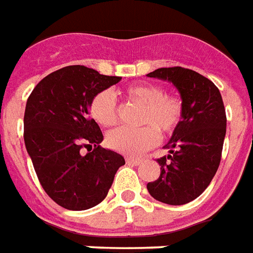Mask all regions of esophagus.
<instances>
[{"label":"esophagus","mask_w":253,"mask_h":253,"mask_svg":"<svg viewBox=\"0 0 253 253\" xmlns=\"http://www.w3.org/2000/svg\"><path fill=\"white\" fill-rule=\"evenodd\" d=\"M142 158H134V157H127L126 162L130 165H139L142 164Z\"/></svg>","instance_id":"34e87169"}]
</instances>
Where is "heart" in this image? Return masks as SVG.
<instances>
[{
  "label": "heart",
  "mask_w": 253,
  "mask_h": 253,
  "mask_svg": "<svg viewBox=\"0 0 253 253\" xmlns=\"http://www.w3.org/2000/svg\"><path fill=\"white\" fill-rule=\"evenodd\" d=\"M125 96L128 102L143 104L139 125L143 127L118 128L107 135V145L114 151L126 155H138L158 145L161 136H171L185 117V100L179 93L165 92L160 84L142 83L127 87ZM89 115L102 127L118 125L117 102L108 91H100L89 102Z\"/></svg>",
  "instance_id": "heart-1"
}]
</instances>
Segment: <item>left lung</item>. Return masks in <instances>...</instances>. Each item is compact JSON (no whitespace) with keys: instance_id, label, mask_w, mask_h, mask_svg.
Instances as JSON below:
<instances>
[{"instance_id":"left-lung-1","label":"left lung","mask_w":253,"mask_h":253,"mask_svg":"<svg viewBox=\"0 0 253 253\" xmlns=\"http://www.w3.org/2000/svg\"><path fill=\"white\" fill-rule=\"evenodd\" d=\"M170 80L185 100V117L169 143L168 157L158 158V178L147 184L161 203L184 205L209 186L221 161L226 114L221 93L212 80L182 67L158 68L147 75Z\"/></svg>"}]
</instances>
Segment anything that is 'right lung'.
Listing matches in <instances>:
<instances>
[{
    "instance_id": "1",
    "label": "right lung",
    "mask_w": 253,
    "mask_h": 253,
    "mask_svg": "<svg viewBox=\"0 0 253 253\" xmlns=\"http://www.w3.org/2000/svg\"><path fill=\"white\" fill-rule=\"evenodd\" d=\"M119 80L84 65H68L45 76L28 98V154L45 193L65 209L85 211L102 203L125 165L121 154L100 146V127L89 118L91 99Z\"/></svg>"
}]
</instances>
